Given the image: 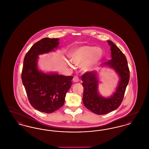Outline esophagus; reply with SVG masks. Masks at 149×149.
<instances>
[{
  "mask_svg": "<svg viewBox=\"0 0 149 149\" xmlns=\"http://www.w3.org/2000/svg\"><path fill=\"white\" fill-rule=\"evenodd\" d=\"M72 81L74 83H77V82L79 81V79L78 77H74L73 79H72Z\"/></svg>",
  "mask_w": 149,
  "mask_h": 149,
  "instance_id": "34e87169",
  "label": "esophagus"
}]
</instances>
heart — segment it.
<instances>
[{"label": "heart", "mask_w": 149, "mask_h": 149, "mask_svg": "<svg viewBox=\"0 0 149 149\" xmlns=\"http://www.w3.org/2000/svg\"><path fill=\"white\" fill-rule=\"evenodd\" d=\"M103 56L101 49L92 46H82L72 50L69 55L70 61L77 66H81L84 72H91L95 67V64Z\"/></svg>", "instance_id": "1"}]
</instances>
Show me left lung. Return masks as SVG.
<instances>
[{
    "instance_id": "1",
    "label": "left lung",
    "mask_w": 149,
    "mask_h": 149,
    "mask_svg": "<svg viewBox=\"0 0 149 149\" xmlns=\"http://www.w3.org/2000/svg\"><path fill=\"white\" fill-rule=\"evenodd\" d=\"M111 46V59L101 64L102 68L113 69L119 80L115 91L109 97L102 96L99 91V71L86 72L82 75L84 88L83 102L86 108L97 114H105L112 112L120 106L130 80V70L125 55L113 42L107 41Z\"/></svg>"
}]
</instances>
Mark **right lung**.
Segmentation results:
<instances>
[{"label":"right lung","mask_w":149,"mask_h":149,"mask_svg":"<svg viewBox=\"0 0 149 149\" xmlns=\"http://www.w3.org/2000/svg\"><path fill=\"white\" fill-rule=\"evenodd\" d=\"M58 45V38H42L31 47L23 61L22 80L29 102L36 110L46 113L64 105L66 94L72 85V77L38 69V56L55 51Z\"/></svg>","instance_id":"1"}]
</instances>
